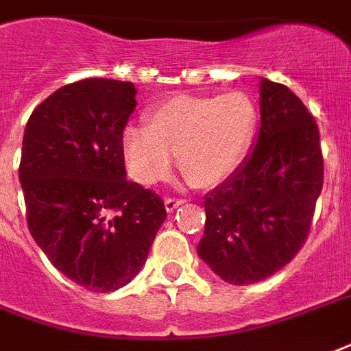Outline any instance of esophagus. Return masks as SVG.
Masks as SVG:
<instances>
[{"mask_svg": "<svg viewBox=\"0 0 351 351\" xmlns=\"http://www.w3.org/2000/svg\"><path fill=\"white\" fill-rule=\"evenodd\" d=\"M164 204H165V209H167V211L171 213V211H175L178 206H182V204H184V200H182V198H175V197H165Z\"/></svg>", "mask_w": 351, "mask_h": 351, "instance_id": "1", "label": "esophagus"}]
</instances>
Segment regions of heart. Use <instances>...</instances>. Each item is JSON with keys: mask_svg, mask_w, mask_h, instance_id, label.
I'll return each mask as SVG.
<instances>
[{"mask_svg": "<svg viewBox=\"0 0 351 351\" xmlns=\"http://www.w3.org/2000/svg\"><path fill=\"white\" fill-rule=\"evenodd\" d=\"M149 125H127L123 154L140 184L169 175L178 154L182 175L197 187H213L233 173L250 151L258 111L251 96H175L154 106Z\"/></svg>", "mask_w": 351, "mask_h": 351, "instance_id": "obj_1", "label": "heart"}]
</instances>
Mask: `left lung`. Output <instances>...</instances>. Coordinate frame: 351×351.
Masks as SVG:
<instances>
[{"label":"left lung","instance_id":"8db88e82","mask_svg":"<svg viewBox=\"0 0 351 351\" xmlns=\"http://www.w3.org/2000/svg\"><path fill=\"white\" fill-rule=\"evenodd\" d=\"M322 182L315 118L286 85L262 78L256 145L231 178L204 197L198 256L234 286L271 277L304 245Z\"/></svg>","mask_w":351,"mask_h":351}]
</instances>
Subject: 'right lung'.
<instances>
[{
    "instance_id": "1",
    "label": "right lung",
    "mask_w": 351,
    "mask_h": 351,
    "mask_svg": "<svg viewBox=\"0 0 351 351\" xmlns=\"http://www.w3.org/2000/svg\"><path fill=\"white\" fill-rule=\"evenodd\" d=\"M131 82L87 78L30 114L19 162L27 226L52 266L109 293L136 277L164 224V200L125 178L123 129Z\"/></svg>"
}]
</instances>
